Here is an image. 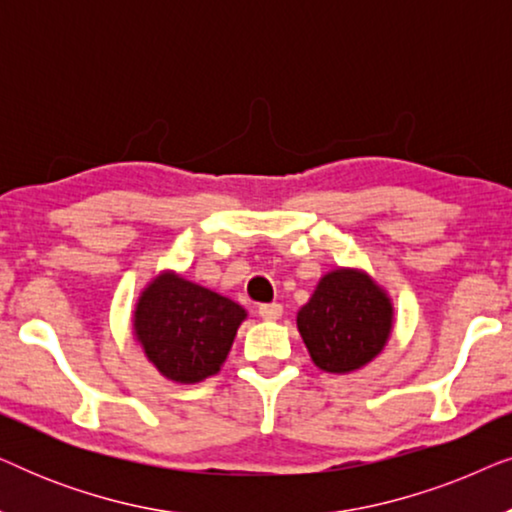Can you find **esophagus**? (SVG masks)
I'll return each instance as SVG.
<instances>
[{"label":"esophagus","instance_id":"1","mask_svg":"<svg viewBox=\"0 0 512 512\" xmlns=\"http://www.w3.org/2000/svg\"><path fill=\"white\" fill-rule=\"evenodd\" d=\"M282 312H284V307L279 303H265L258 307V314H261L265 321H277L279 317H282Z\"/></svg>","mask_w":512,"mask_h":512}]
</instances>
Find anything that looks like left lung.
Segmentation results:
<instances>
[{"label": "left lung", "mask_w": 512, "mask_h": 512, "mask_svg": "<svg viewBox=\"0 0 512 512\" xmlns=\"http://www.w3.org/2000/svg\"><path fill=\"white\" fill-rule=\"evenodd\" d=\"M394 310L380 286L359 270L321 277L310 303L300 307L298 331L312 361L326 373H352L382 352Z\"/></svg>", "instance_id": "1"}]
</instances>
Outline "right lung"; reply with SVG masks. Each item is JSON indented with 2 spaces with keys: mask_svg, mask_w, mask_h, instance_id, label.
Segmentation results:
<instances>
[{
  "mask_svg": "<svg viewBox=\"0 0 512 512\" xmlns=\"http://www.w3.org/2000/svg\"><path fill=\"white\" fill-rule=\"evenodd\" d=\"M244 317L230 298L165 272L144 289L132 326L167 380L193 384L219 373Z\"/></svg>",
  "mask_w": 512,
  "mask_h": 512,
  "instance_id": "1",
  "label": "right lung"
}]
</instances>
